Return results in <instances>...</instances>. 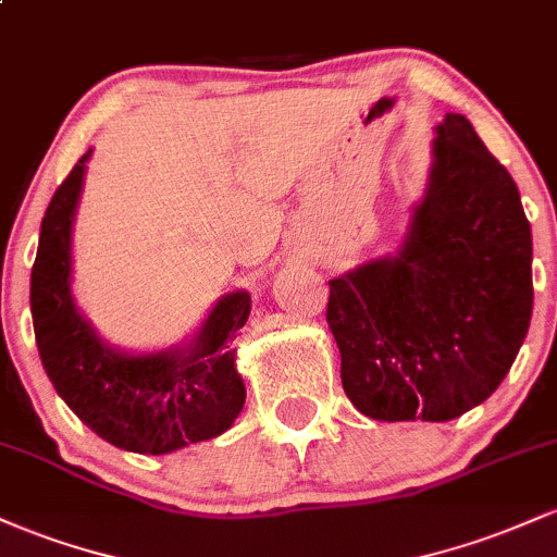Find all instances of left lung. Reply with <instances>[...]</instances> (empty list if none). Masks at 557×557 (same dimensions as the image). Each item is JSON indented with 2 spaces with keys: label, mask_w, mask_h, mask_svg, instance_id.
<instances>
[{
  "label": "left lung",
  "mask_w": 557,
  "mask_h": 557,
  "mask_svg": "<svg viewBox=\"0 0 557 557\" xmlns=\"http://www.w3.org/2000/svg\"><path fill=\"white\" fill-rule=\"evenodd\" d=\"M532 304V227L519 188L469 120L447 114L398 257L330 283L345 395L380 421L461 417L508 374Z\"/></svg>",
  "instance_id": "obj_1"
}]
</instances>
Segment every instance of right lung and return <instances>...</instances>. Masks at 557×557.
Segmentation results:
<instances>
[{
  "instance_id": "right-lung-1",
  "label": "right lung",
  "mask_w": 557,
  "mask_h": 557,
  "mask_svg": "<svg viewBox=\"0 0 557 557\" xmlns=\"http://www.w3.org/2000/svg\"><path fill=\"white\" fill-rule=\"evenodd\" d=\"M86 159L49 201L30 270V314L47 376L75 417L114 447L162 456L212 440L246 400L230 345L246 324L251 296L222 298L185 350L127 356L107 348L70 296V230Z\"/></svg>"
}]
</instances>
